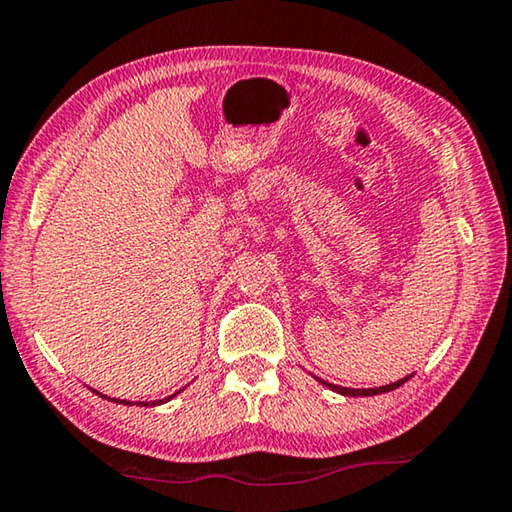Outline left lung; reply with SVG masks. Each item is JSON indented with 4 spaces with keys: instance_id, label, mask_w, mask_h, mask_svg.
Here are the masks:
<instances>
[{
    "instance_id": "1",
    "label": "left lung",
    "mask_w": 512,
    "mask_h": 512,
    "mask_svg": "<svg viewBox=\"0 0 512 512\" xmlns=\"http://www.w3.org/2000/svg\"><path fill=\"white\" fill-rule=\"evenodd\" d=\"M409 379V377H406ZM406 379H400V381H395V384H388V386H379V388H343V386H334V384H327V381H323L325 386H329L332 388V391H336V393H341V395H350V397H363V395H377V393H388V391H393V388H397V386H402Z\"/></svg>"
}]
</instances>
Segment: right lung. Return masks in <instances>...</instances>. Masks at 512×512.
I'll use <instances>...</instances> for the list:
<instances>
[{
	"label": "right lung",
	"mask_w": 512,
	"mask_h": 512,
	"mask_svg": "<svg viewBox=\"0 0 512 512\" xmlns=\"http://www.w3.org/2000/svg\"><path fill=\"white\" fill-rule=\"evenodd\" d=\"M171 397H173V395H171ZM160 402H162V400H160ZM119 404H128V402H126V400H121ZM144 404H146V402H144ZM144 404H142V406H144ZM153 404H158V402H153Z\"/></svg>",
	"instance_id": "right-lung-1"
}]
</instances>
